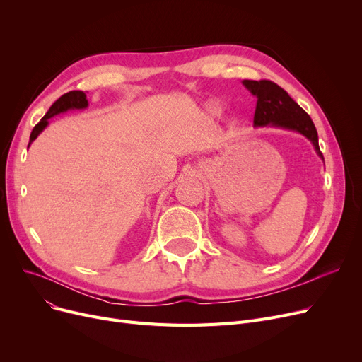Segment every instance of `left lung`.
Instances as JSON below:
<instances>
[{
    "label": "left lung",
    "mask_w": 362,
    "mask_h": 362,
    "mask_svg": "<svg viewBox=\"0 0 362 362\" xmlns=\"http://www.w3.org/2000/svg\"><path fill=\"white\" fill-rule=\"evenodd\" d=\"M243 85L248 88L254 95H257V108L254 114V124L265 126L273 124L284 129L296 130L305 135L317 151V154L322 157L318 146L317 129L307 114V111L300 108L291 97L289 93L280 88L277 83L262 79V81H243Z\"/></svg>",
    "instance_id": "1"
}]
</instances>
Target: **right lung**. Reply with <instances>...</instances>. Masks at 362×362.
I'll return each mask as SVG.
<instances>
[{"label":"right lung","mask_w":362,"mask_h":362,"mask_svg":"<svg viewBox=\"0 0 362 362\" xmlns=\"http://www.w3.org/2000/svg\"><path fill=\"white\" fill-rule=\"evenodd\" d=\"M86 105H88V100H86L85 92H82V90H70V92L62 95V97L49 107L48 112L41 119V122L33 127V130L30 133L29 145L32 144V141L36 139V136L40 135V133L44 130V127L48 124V119L55 116V114L67 111L70 108H85Z\"/></svg>","instance_id":"right-lung-1"}]
</instances>
